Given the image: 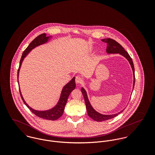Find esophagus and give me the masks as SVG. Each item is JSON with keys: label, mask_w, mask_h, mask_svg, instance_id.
Returning a JSON list of instances; mask_svg holds the SVG:
<instances>
[{"label": "esophagus", "mask_w": 155, "mask_h": 155, "mask_svg": "<svg viewBox=\"0 0 155 155\" xmlns=\"http://www.w3.org/2000/svg\"><path fill=\"white\" fill-rule=\"evenodd\" d=\"M75 82L77 84H81L84 82V80L80 76H76V79H75Z\"/></svg>", "instance_id": "obj_1"}]
</instances>
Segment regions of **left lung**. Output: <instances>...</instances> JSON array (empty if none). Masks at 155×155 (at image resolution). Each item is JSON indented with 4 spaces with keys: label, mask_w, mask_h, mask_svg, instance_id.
<instances>
[{
    "label": "left lung",
    "mask_w": 155,
    "mask_h": 155,
    "mask_svg": "<svg viewBox=\"0 0 155 155\" xmlns=\"http://www.w3.org/2000/svg\"><path fill=\"white\" fill-rule=\"evenodd\" d=\"M103 42H106L107 44V49L106 52L108 54H119L120 55H122L130 63V64L131 65L132 70L133 73V89L134 88V85H135V71H134V66L133 64V60L128 53L124 49V48L119 44L118 42H117L116 41L110 39V38H107V39H103L101 40ZM81 91L83 94V96L84 97L85 104H86V108L87 113L88 114L89 116L92 118L93 120L97 121V122H101V121H104L107 120L109 119H112L116 116H117L119 113H122L123 110L120 111L118 113L116 114H101L97 111L95 110L92 106H91L88 97L87 95V91L83 87L81 88Z\"/></svg>",
    "instance_id": "left-lung-1"
}]
</instances>
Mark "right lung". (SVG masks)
<instances>
[{"mask_svg":"<svg viewBox=\"0 0 155 155\" xmlns=\"http://www.w3.org/2000/svg\"><path fill=\"white\" fill-rule=\"evenodd\" d=\"M52 38V36H49L46 33H43L40 35H39L38 37H36L30 44L28 46V47L25 49V51L22 53V56L20 61V66L17 72V79H18V83L19 85V81H18V76H19V73H20V70L21 67L22 61L25 58V57L30 53V52L35 48L36 47H38L40 45L46 44ZM76 88V83H75V77H73L70 81H69L66 85L63 87V88L61 91V95L60 99L58 100V102L56 104L55 107L53 108L47 110H37L35 109H33L31 107H30L27 103L25 102L24 100L23 97H22V94L21 92V90L20 88V85H19V90H20V93L21 97L22 98V101L25 104V106L32 111L35 115L37 116L41 117L42 119H45L47 120H55L60 118L63 114V112L64 110L65 106L66 104L67 101L68 97L71 93V92L74 89Z\"/></svg>","mask_w":155,"mask_h":155,"instance_id":"add662e5","label":"right lung"}]
</instances>
